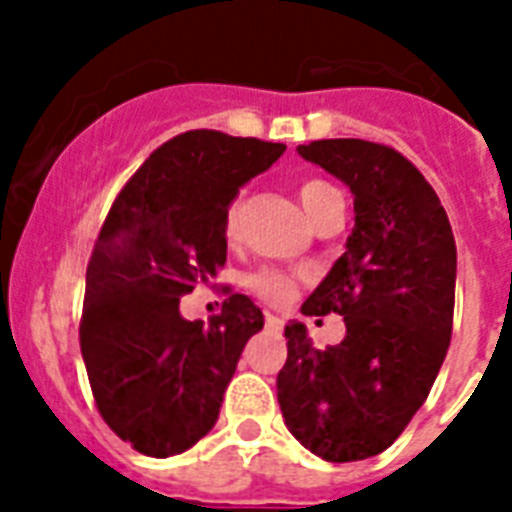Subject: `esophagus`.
I'll return each instance as SVG.
<instances>
[{"mask_svg":"<svg viewBox=\"0 0 512 512\" xmlns=\"http://www.w3.org/2000/svg\"><path fill=\"white\" fill-rule=\"evenodd\" d=\"M265 327L271 329V332H279V329L284 327V321H281L279 316H273V313H265Z\"/></svg>","mask_w":512,"mask_h":512,"instance_id":"34e87169","label":"esophagus"}]
</instances>
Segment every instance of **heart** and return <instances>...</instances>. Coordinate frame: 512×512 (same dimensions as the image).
<instances>
[{"mask_svg": "<svg viewBox=\"0 0 512 512\" xmlns=\"http://www.w3.org/2000/svg\"><path fill=\"white\" fill-rule=\"evenodd\" d=\"M337 193L335 188L324 180H303V183L297 185V196H300V204H303L305 215L313 217L316 215V209L324 204V201ZM236 217H239V201H231L228 207H225L223 215V231L225 236H233L236 231ZM247 287L252 292L268 300V303H287L289 297H292V279H289L287 273L279 271V268H260V271L249 273L247 276Z\"/></svg>", "mask_w": 512, "mask_h": 512, "instance_id": "b5f03b06", "label": "heart"}]
</instances>
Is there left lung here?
Instances as JSON below:
<instances>
[{
  "label": "left lung",
  "instance_id": "8db88e82",
  "mask_svg": "<svg viewBox=\"0 0 512 512\" xmlns=\"http://www.w3.org/2000/svg\"><path fill=\"white\" fill-rule=\"evenodd\" d=\"M353 193L345 252L303 303L340 313L345 340L313 348L289 321L276 377L289 433L327 462L385 452L425 404L452 340L457 247L441 201L409 159L356 138L297 146Z\"/></svg>",
  "mask_w": 512,
  "mask_h": 512
}]
</instances>
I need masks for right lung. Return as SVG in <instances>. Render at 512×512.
<instances>
[{"label": "right lung", "instance_id": "obj_1", "mask_svg": "<svg viewBox=\"0 0 512 512\" xmlns=\"http://www.w3.org/2000/svg\"><path fill=\"white\" fill-rule=\"evenodd\" d=\"M284 143L191 130L148 156L116 196L87 265L82 358L98 412L140 454L172 457L212 430L263 311L231 295L209 321L180 297L225 265V207Z\"/></svg>", "mask_w": 512, "mask_h": 512}]
</instances>
